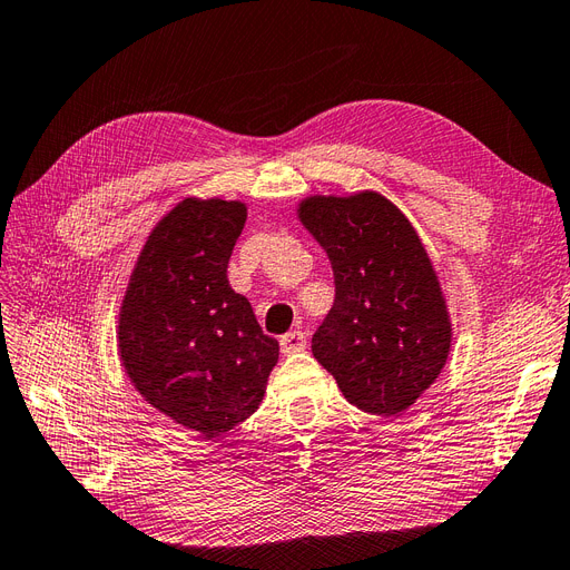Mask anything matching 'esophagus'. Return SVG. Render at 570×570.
Here are the masks:
<instances>
[{
  "label": "esophagus",
  "instance_id": "34e87169",
  "mask_svg": "<svg viewBox=\"0 0 570 570\" xmlns=\"http://www.w3.org/2000/svg\"><path fill=\"white\" fill-rule=\"evenodd\" d=\"M306 347V333L302 331H292L281 337V350L283 354H297Z\"/></svg>",
  "mask_w": 570,
  "mask_h": 570
}]
</instances>
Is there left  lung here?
Listing matches in <instances>:
<instances>
[{"label": "left lung", "mask_w": 570, "mask_h": 570, "mask_svg": "<svg viewBox=\"0 0 570 570\" xmlns=\"http://www.w3.org/2000/svg\"><path fill=\"white\" fill-rule=\"evenodd\" d=\"M297 218L333 264L335 302L312 340L344 400L396 416L438 381L452 318L416 228L375 189L308 195Z\"/></svg>", "instance_id": "left-lung-1"}]
</instances>
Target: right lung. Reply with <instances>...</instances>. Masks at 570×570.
<instances>
[{
  "label": "right lung",
  "mask_w": 570,
  "mask_h": 570,
  "mask_svg": "<svg viewBox=\"0 0 570 570\" xmlns=\"http://www.w3.org/2000/svg\"><path fill=\"white\" fill-rule=\"evenodd\" d=\"M245 220L239 199H180L147 235L118 308V356L132 387L209 440L252 416L278 364V340L228 285Z\"/></svg>",
  "instance_id": "obj_1"
}]
</instances>
